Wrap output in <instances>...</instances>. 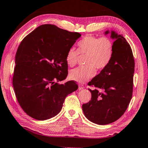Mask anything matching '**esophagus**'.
I'll return each mask as SVG.
<instances>
[{"label": "esophagus", "mask_w": 148, "mask_h": 148, "mask_svg": "<svg viewBox=\"0 0 148 148\" xmlns=\"http://www.w3.org/2000/svg\"><path fill=\"white\" fill-rule=\"evenodd\" d=\"M79 87H78V89L79 90H82L83 89H84V86H83V85L82 84H79Z\"/></svg>", "instance_id": "34e87169"}]
</instances>
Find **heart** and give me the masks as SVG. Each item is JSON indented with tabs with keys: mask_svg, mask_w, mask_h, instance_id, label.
Wrapping results in <instances>:
<instances>
[{
	"mask_svg": "<svg viewBox=\"0 0 148 148\" xmlns=\"http://www.w3.org/2000/svg\"><path fill=\"white\" fill-rule=\"evenodd\" d=\"M77 47L78 50L74 47L68 50L66 61L69 66H73L76 64L79 53L87 55V66L77 67L69 72L70 78L82 84L95 76V69L101 71L108 66L113 56L114 44L108 37L88 35L77 42Z\"/></svg>",
	"mask_w": 148,
	"mask_h": 148,
	"instance_id": "heart-1",
	"label": "heart"
}]
</instances>
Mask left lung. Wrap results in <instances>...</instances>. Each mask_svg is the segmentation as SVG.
<instances>
[{
    "label": "left lung",
    "mask_w": 148,
    "mask_h": 148,
    "mask_svg": "<svg viewBox=\"0 0 148 148\" xmlns=\"http://www.w3.org/2000/svg\"><path fill=\"white\" fill-rule=\"evenodd\" d=\"M108 34L114 40L112 59L106 68L89 82V86L96 89H89L91 101L82 105L86 118L101 125L112 123L123 116L133 89L134 60L131 47L122 35L113 30L104 32L105 35Z\"/></svg>",
    "instance_id": "left-lung-1"
}]
</instances>
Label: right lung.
I'll list each match as a JSON object with an SVG mask.
<instances>
[{
    "mask_svg": "<svg viewBox=\"0 0 148 148\" xmlns=\"http://www.w3.org/2000/svg\"><path fill=\"white\" fill-rule=\"evenodd\" d=\"M82 35L46 24L20 44L16 55L13 87L25 113L43 121L57 116L66 96L76 91L73 81L59 84L68 74L66 55Z\"/></svg>",
    "mask_w": 148,
    "mask_h": 148,
    "instance_id": "add662e5",
    "label": "right lung"
}]
</instances>
